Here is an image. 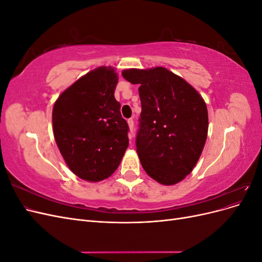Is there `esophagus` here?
<instances>
[{
    "instance_id": "esophagus-1",
    "label": "esophagus",
    "mask_w": 262,
    "mask_h": 262,
    "mask_svg": "<svg viewBox=\"0 0 262 262\" xmlns=\"http://www.w3.org/2000/svg\"><path fill=\"white\" fill-rule=\"evenodd\" d=\"M128 124H129V128H130L129 139L132 140V138H133V131H134V120H133V119H129V120H128Z\"/></svg>"
}]
</instances>
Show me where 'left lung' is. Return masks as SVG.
I'll use <instances>...</instances> for the list:
<instances>
[{"instance_id": "1", "label": "left lung", "mask_w": 262, "mask_h": 262, "mask_svg": "<svg viewBox=\"0 0 262 262\" xmlns=\"http://www.w3.org/2000/svg\"><path fill=\"white\" fill-rule=\"evenodd\" d=\"M122 76L140 85L136 145L141 164L160 184L175 185L191 172L202 153L207 105L191 85L165 68L125 70Z\"/></svg>"}]
</instances>
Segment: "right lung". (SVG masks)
<instances>
[{
    "label": "right lung",
    "mask_w": 262,
    "mask_h": 262,
    "mask_svg": "<svg viewBox=\"0 0 262 262\" xmlns=\"http://www.w3.org/2000/svg\"><path fill=\"white\" fill-rule=\"evenodd\" d=\"M118 76L100 67L71 85L52 112L53 134L76 176L100 181L113 175L129 146V125L115 98Z\"/></svg>",
    "instance_id": "obj_1"
}]
</instances>
